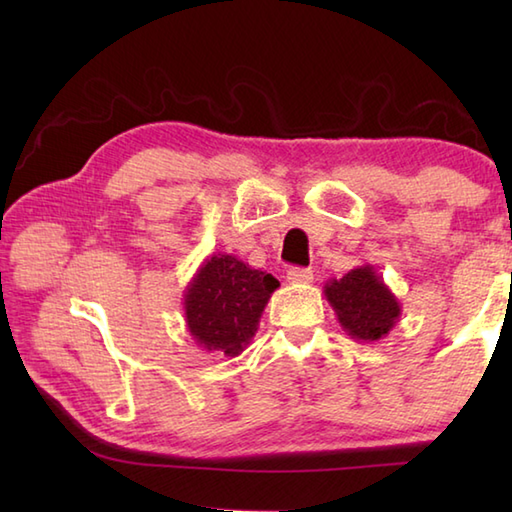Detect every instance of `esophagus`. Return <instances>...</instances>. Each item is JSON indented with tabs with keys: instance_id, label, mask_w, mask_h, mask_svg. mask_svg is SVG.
Masks as SVG:
<instances>
[{
	"instance_id": "34e87169",
	"label": "esophagus",
	"mask_w": 512,
	"mask_h": 512,
	"mask_svg": "<svg viewBox=\"0 0 512 512\" xmlns=\"http://www.w3.org/2000/svg\"><path fill=\"white\" fill-rule=\"evenodd\" d=\"M286 279L290 281V284H312V270L310 268H290Z\"/></svg>"
}]
</instances>
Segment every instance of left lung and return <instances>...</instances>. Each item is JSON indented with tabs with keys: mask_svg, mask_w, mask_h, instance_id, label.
<instances>
[{
	"mask_svg": "<svg viewBox=\"0 0 512 512\" xmlns=\"http://www.w3.org/2000/svg\"><path fill=\"white\" fill-rule=\"evenodd\" d=\"M323 295L341 328L361 343L385 339L400 321V301L369 264L352 268L341 279H330Z\"/></svg>",
	"mask_w": 512,
	"mask_h": 512,
	"instance_id": "left-lung-1",
	"label": "left lung"
}]
</instances>
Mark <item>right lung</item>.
<instances>
[{"mask_svg":"<svg viewBox=\"0 0 512 512\" xmlns=\"http://www.w3.org/2000/svg\"><path fill=\"white\" fill-rule=\"evenodd\" d=\"M279 281L235 255L206 257L184 288V321L195 345L235 358L253 341Z\"/></svg>","mask_w":512,"mask_h":512,"instance_id":"1","label":"right lung"}]
</instances>
